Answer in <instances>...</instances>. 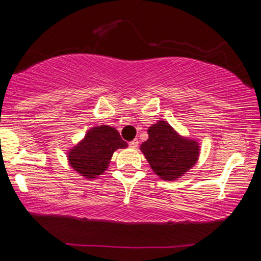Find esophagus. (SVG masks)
I'll return each instance as SVG.
<instances>
[{
  "instance_id": "esophagus-1",
  "label": "esophagus",
  "mask_w": 261,
  "mask_h": 261,
  "mask_svg": "<svg viewBox=\"0 0 261 261\" xmlns=\"http://www.w3.org/2000/svg\"><path fill=\"white\" fill-rule=\"evenodd\" d=\"M128 144H130L131 148H134V149H136V148L138 147V140H137V138H135V140L131 141Z\"/></svg>"
}]
</instances>
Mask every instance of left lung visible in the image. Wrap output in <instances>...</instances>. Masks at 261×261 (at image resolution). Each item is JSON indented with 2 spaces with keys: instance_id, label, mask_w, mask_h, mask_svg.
I'll return each mask as SVG.
<instances>
[{
  "instance_id": "left-lung-1",
  "label": "left lung",
  "mask_w": 261,
  "mask_h": 261,
  "mask_svg": "<svg viewBox=\"0 0 261 261\" xmlns=\"http://www.w3.org/2000/svg\"><path fill=\"white\" fill-rule=\"evenodd\" d=\"M148 136L141 150L151 170L164 180H174L186 174L199 159L200 144L180 136L167 121L151 125Z\"/></svg>"
}]
</instances>
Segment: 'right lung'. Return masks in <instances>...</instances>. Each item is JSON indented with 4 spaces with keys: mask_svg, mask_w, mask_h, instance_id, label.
I'll return each mask as SVG.
<instances>
[{
    "mask_svg": "<svg viewBox=\"0 0 261 261\" xmlns=\"http://www.w3.org/2000/svg\"><path fill=\"white\" fill-rule=\"evenodd\" d=\"M126 147L127 143L114 127L97 125L88 130L83 140L68 150V163L81 176L92 179L107 170L115 150Z\"/></svg>",
    "mask_w": 261,
    "mask_h": 261,
    "instance_id": "add662e5",
    "label": "right lung"
}]
</instances>
